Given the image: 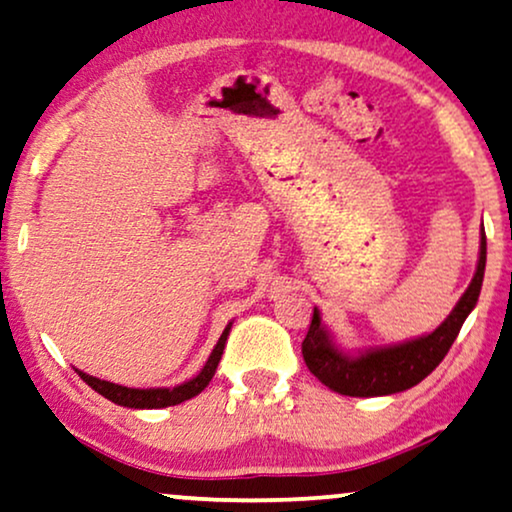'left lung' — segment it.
<instances>
[{"mask_svg": "<svg viewBox=\"0 0 512 512\" xmlns=\"http://www.w3.org/2000/svg\"><path fill=\"white\" fill-rule=\"evenodd\" d=\"M480 235V261H477L473 282L468 284L466 294L459 298V303L454 305L447 320L433 334L348 355L334 343V338H331L327 327L322 324L320 310L315 308L313 322H310V329L301 345L303 360L308 364V369L320 378L324 386L338 395L348 397L393 395L421 383L444 360V355L449 353L451 343L456 341L463 322H466L470 310L475 308L477 298H480L484 263H487L484 228Z\"/></svg>", "mask_w": 512, "mask_h": 512, "instance_id": "obj_1", "label": "left lung"}]
</instances>
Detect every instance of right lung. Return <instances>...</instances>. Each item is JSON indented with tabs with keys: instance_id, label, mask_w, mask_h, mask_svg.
<instances>
[{
	"instance_id": "obj_1",
	"label": "right lung",
	"mask_w": 512,
	"mask_h": 512,
	"mask_svg": "<svg viewBox=\"0 0 512 512\" xmlns=\"http://www.w3.org/2000/svg\"><path fill=\"white\" fill-rule=\"evenodd\" d=\"M230 327H232V322L223 329V334H221V338H218V343L214 345V350H211L209 360L202 367V371H199L195 378H190V381H185V383H181V386H174V388H126V386H117V383H110V381H101V378L84 374V371H79V369H75V371L82 376L84 383H89V386L96 390V393L108 397L110 402L119 404V407H129V409L174 407V404L190 400V397L199 395L204 388L209 386V381L216 374L218 362H221Z\"/></svg>"
}]
</instances>
